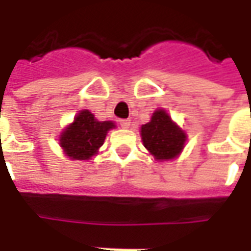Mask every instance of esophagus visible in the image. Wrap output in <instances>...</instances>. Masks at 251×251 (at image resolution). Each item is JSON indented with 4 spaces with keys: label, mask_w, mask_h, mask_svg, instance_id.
<instances>
[{
    "label": "esophagus",
    "mask_w": 251,
    "mask_h": 251,
    "mask_svg": "<svg viewBox=\"0 0 251 251\" xmlns=\"http://www.w3.org/2000/svg\"><path fill=\"white\" fill-rule=\"evenodd\" d=\"M120 126L123 128H130L131 120H120Z\"/></svg>",
    "instance_id": "obj_1"
}]
</instances>
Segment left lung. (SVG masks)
<instances>
[{"instance_id":"1","label":"left lung","mask_w":251,"mask_h":251,"mask_svg":"<svg viewBox=\"0 0 251 251\" xmlns=\"http://www.w3.org/2000/svg\"><path fill=\"white\" fill-rule=\"evenodd\" d=\"M140 132L144 147L158 162L177 158L187 141L186 131L172 120L165 109L153 111L150 123L141 126Z\"/></svg>"}]
</instances>
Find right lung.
I'll list each match as a JSON object with an SVG mask.
<instances>
[{"label": "right lung", "mask_w": 251, "mask_h": 251, "mask_svg": "<svg viewBox=\"0 0 251 251\" xmlns=\"http://www.w3.org/2000/svg\"><path fill=\"white\" fill-rule=\"evenodd\" d=\"M116 128L113 121H99L83 109L60 134L58 142L64 155L71 160H89L98 155L107 132Z\"/></svg>", "instance_id": "right-lung-1"}]
</instances>
